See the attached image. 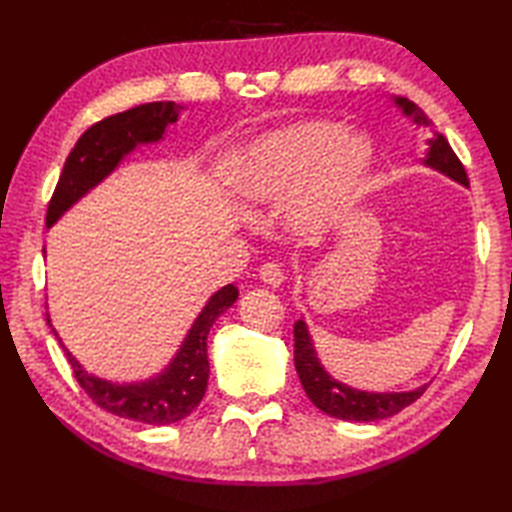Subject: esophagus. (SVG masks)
Here are the masks:
<instances>
[{"instance_id": "obj_1", "label": "esophagus", "mask_w": 512, "mask_h": 512, "mask_svg": "<svg viewBox=\"0 0 512 512\" xmlns=\"http://www.w3.org/2000/svg\"><path fill=\"white\" fill-rule=\"evenodd\" d=\"M259 279H262L268 286H279L281 281L286 279L284 268H281V264H277V262H266L259 266Z\"/></svg>"}]
</instances>
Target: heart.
Segmentation results:
<instances>
[{"label":"heart","instance_id":"obj_1","mask_svg":"<svg viewBox=\"0 0 512 512\" xmlns=\"http://www.w3.org/2000/svg\"><path fill=\"white\" fill-rule=\"evenodd\" d=\"M372 151L365 138L328 121H306L264 136L239 158L233 191L248 204H275L295 194L290 217L319 231L356 198Z\"/></svg>","mask_w":512,"mask_h":512}]
</instances>
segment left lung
I'll return each mask as SVG.
<instances>
[{"instance_id":"1","label":"left lung","mask_w":512,"mask_h":512,"mask_svg":"<svg viewBox=\"0 0 512 512\" xmlns=\"http://www.w3.org/2000/svg\"><path fill=\"white\" fill-rule=\"evenodd\" d=\"M396 103L405 110V114L413 116V121L420 127L427 129L433 125L416 103H411L407 99H396ZM429 145L431 149L427 165L447 173L453 180L469 184V176H466L464 165L460 158L455 156V151L451 149L447 138L438 134L436 138L429 140ZM295 367L301 378V385L306 389L308 398L314 402V407H319L323 413H328V416L339 420H383L409 407L411 402H416L424 391H427V385H424L416 391H402V394H367V391H358L336 383L334 378L323 372L319 358L314 354L306 323L303 321L295 325Z\"/></svg>"}]
</instances>
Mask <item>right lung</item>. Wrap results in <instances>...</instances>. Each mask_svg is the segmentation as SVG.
<instances>
[{
	"instance_id": "1",
	"label": "right lung",
	"mask_w": 512,
	"mask_h": 512,
	"mask_svg": "<svg viewBox=\"0 0 512 512\" xmlns=\"http://www.w3.org/2000/svg\"><path fill=\"white\" fill-rule=\"evenodd\" d=\"M178 118V105L173 101H158L132 107V110L105 116L94 123L88 132L76 140L74 149L65 160L61 178L54 187L48 204L46 224L52 226L57 217L99 184L110 173L118 160L138 143H151L165 132V127ZM237 299L235 286H224L217 290L206 303V308L193 323L182 350L173 358V363L158 378L138 385H112L107 380L90 376L76 363V358L65 350V358L76 378L96 405L127 420L145 424H171L200 405V400L209 383V356H206V339L215 319L233 306ZM48 319V314H46ZM50 323V319H48ZM54 332V330H52Z\"/></svg>"
}]
</instances>
